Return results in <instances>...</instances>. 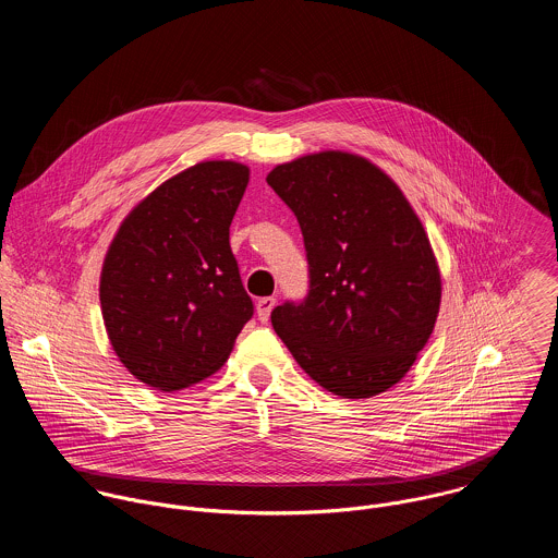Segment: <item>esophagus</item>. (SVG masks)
Listing matches in <instances>:
<instances>
[{
	"label": "esophagus",
	"instance_id": "34e87169",
	"mask_svg": "<svg viewBox=\"0 0 558 558\" xmlns=\"http://www.w3.org/2000/svg\"><path fill=\"white\" fill-rule=\"evenodd\" d=\"M275 305H277V299H275V296H264V299L257 301V318H259V322H268L270 312L275 310Z\"/></svg>",
	"mask_w": 558,
	"mask_h": 558
}]
</instances>
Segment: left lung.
<instances>
[{
	"label": "left lung",
	"mask_w": 558,
	"mask_h": 558,
	"mask_svg": "<svg viewBox=\"0 0 558 558\" xmlns=\"http://www.w3.org/2000/svg\"><path fill=\"white\" fill-rule=\"evenodd\" d=\"M266 182L296 215L310 262V294L272 310L275 332L332 396L389 391L440 312V268L421 219L389 173L343 150L281 162Z\"/></svg>",
	"instance_id": "1"
}]
</instances>
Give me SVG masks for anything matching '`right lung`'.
<instances>
[{"label": "right lung", "mask_w": 558, "mask_h": 558, "mask_svg": "<svg viewBox=\"0 0 558 558\" xmlns=\"http://www.w3.org/2000/svg\"><path fill=\"white\" fill-rule=\"evenodd\" d=\"M248 184L236 160H202L159 184L120 223L100 270V312L120 363L157 391L223 367L253 303L230 248Z\"/></svg>", "instance_id": "1"}]
</instances>
